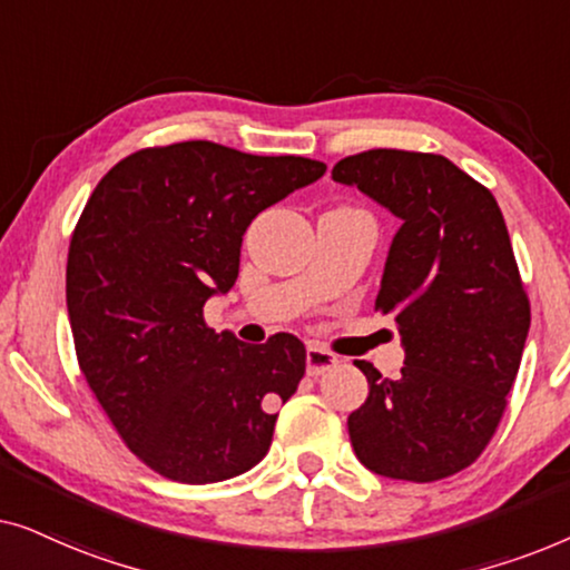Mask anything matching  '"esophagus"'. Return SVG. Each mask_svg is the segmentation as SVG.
I'll use <instances>...</instances> for the list:
<instances>
[{"mask_svg": "<svg viewBox=\"0 0 570 570\" xmlns=\"http://www.w3.org/2000/svg\"><path fill=\"white\" fill-rule=\"evenodd\" d=\"M337 355L322 345H308L306 350V371L308 376H324L326 371H332L337 365Z\"/></svg>", "mask_w": 570, "mask_h": 570, "instance_id": "1", "label": "esophagus"}]
</instances>
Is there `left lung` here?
I'll list each match as a JSON object with an SVG mask.
<instances>
[{
    "instance_id": "8db88e82",
    "label": "left lung",
    "mask_w": 570,
    "mask_h": 570,
    "mask_svg": "<svg viewBox=\"0 0 570 570\" xmlns=\"http://www.w3.org/2000/svg\"><path fill=\"white\" fill-rule=\"evenodd\" d=\"M332 178L402 220L376 311L400 326L407 355L396 381L355 361L368 400L347 417L350 441L384 478H451L501 425L532 322L503 213L488 186L433 153L347 155Z\"/></svg>"
}]
</instances>
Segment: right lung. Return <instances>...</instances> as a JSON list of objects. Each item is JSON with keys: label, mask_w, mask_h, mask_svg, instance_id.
Here are the masks:
<instances>
[{"label": "right lung", "mask_w": 570, "mask_h": 570, "mask_svg": "<svg viewBox=\"0 0 570 570\" xmlns=\"http://www.w3.org/2000/svg\"><path fill=\"white\" fill-rule=\"evenodd\" d=\"M324 170L191 139L127 155L92 189L67 256L77 363L127 449L160 478L230 480L269 451L306 347L285 332L264 345L215 334L205 303L236 283L254 217Z\"/></svg>", "instance_id": "1"}]
</instances>
